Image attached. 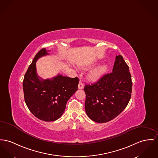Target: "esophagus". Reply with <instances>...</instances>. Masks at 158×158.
<instances>
[{
	"label": "esophagus",
	"mask_w": 158,
	"mask_h": 158,
	"mask_svg": "<svg viewBox=\"0 0 158 158\" xmlns=\"http://www.w3.org/2000/svg\"><path fill=\"white\" fill-rule=\"evenodd\" d=\"M83 88H84L83 83L80 81L79 82V84H78V89H83Z\"/></svg>",
	"instance_id": "obj_1"
}]
</instances>
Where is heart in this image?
Here are the masks:
<instances>
[{
  "label": "heart",
  "mask_w": 158,
  "mask_h": 158,
  "mask_svg": "<svg viewBox=\"0 0 158 158\" xmlns=\"http://www.w3.org/2000/svg\"><path fill=\"white\" fill-rule=\"evenodd\" d=\"M107 70V66L106 65H103L99 67H98L91 71L89 74L88 77L89 80L92 81H96L98 80Z\"/></svg>",
  "instance_id": "1"
}]
</instances>
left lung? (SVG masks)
<instances>
[{"mask_svg": "<svg viewBox=\"0 0 158 158\" xmlns=\"http://www.w3.org/2000/svg\"><path fill=\"white\" fill-rule=\"evenodd\" d=\"M132 87L129 66L121 55L116 56L112 73L105 74L94 84L85 85L87 116L98 123L113 120L128 104Z\"/></svg>", "mask_w": 158, "mask_h": 158, "instance_id": "obj_1", "label": "left lung"}]
</instances>
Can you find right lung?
Returning a JSON list of instances; mask_svg holds the SVG:
<instances>
[{
  "mask_svg": "<svg viewBox=\"0 0 158 158\" xmlns=\"http://www.w3.org/2000/svg\"><path fill=\"white\" fill-rule=\"evenodd\" d=\"M49 54L45 48L37 53L24 77V101L30 111L38 118L56 120L63 114L67 101L78 89L79 79L59 74L52 79L43 80L36 73V62Z\"/></svg>",
  "mask_w": 158,
  "mask_h": 158,
  "instance_id": "obj_1",
  "label": "right lung"
}]
</instances>
